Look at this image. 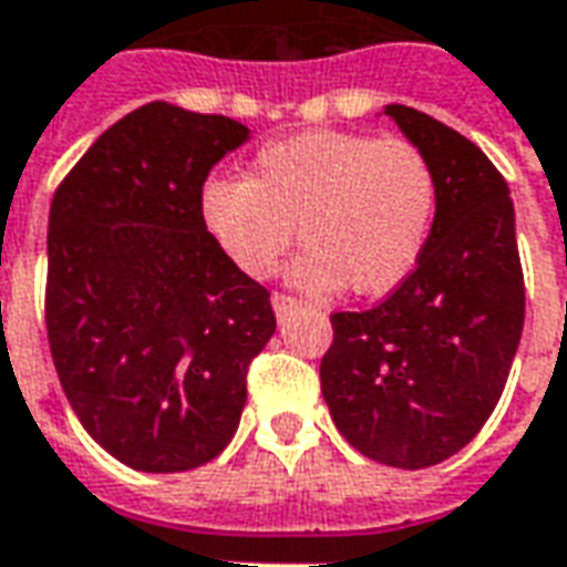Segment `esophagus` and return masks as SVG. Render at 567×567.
<instances>
[{"instance_id": "obj_1", "label": "esophagus", "mask_w": 567, "mask_h": 567, "mask_svg": "<svg viewBox=\"0 0 567 567\" xmlns=\"http://www.w3.org/2000/svg\"><path fill=\"white\" fill-rule=\"evenodd\" d=\"M300 307V300H295V297H288V295H272V310H276V316L279 319H285L288 312L297 310Z\"/></svg>"}]
</instances>
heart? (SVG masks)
I'll return each instance as SVG.
<instances>
[{
	"label": "heart",
	"instance_id": "b5f03b06",
	"mask_svg": "<svg viewBox=\"0 0 567 567\" xmlns=\"http://www.w3.org/2000/svg\"><path fill=\"white\" fill-rule=\"evenodd\" d=\"M439 212V177L405 137L307 132L264 146L245 181H212L202 224L229 264L251 279L276 270L297 239L307 251L288 279L303 291L378 297L421 264Z\"/></svg>",
	"mask_w": 567,
	"mask_h": 567
}]
</instances>
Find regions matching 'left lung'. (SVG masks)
Returning <instances> with one entry per match:
<instances>
[{
    "label": "left lung",
    "instance_id": "1",
    "mask_svg": "<svg viewBox=\"0 0 567 567\" xmlns=\"http://www.w3.org/2000/svg\"><path fill=\"white\" fill-rule=\"evenodd\" d=\"M433 162L439 212L421 264L383 303L334 312L322 395L340 435L371 461L423 470L485 426L525 322L516 212L473 141L411 106H383Z\"/></svg>",
    "mask_w": 567,
    "mask_h": 567
}]
</instances>
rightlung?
Listing matches in <instances>:
<instances>
[{
	"label": "right lung",
	"mask_w": 567,
	"mask_h": 567,
	"mask_svg": "<svg viewBox=\"0 0 567 567\" xmlns=\"http://www.w3.org/2000/svg\"><path fill=\"white\" fill-rule=\"evenodd\" d=\"M248 137L236 118L153 101L106 128L51 199V359L91 439L141 473L227 449L248 365L276 331L270 291L199 215L208 172Z\"/></svg>",
	"instance_id": "1"
}]
</instances>
